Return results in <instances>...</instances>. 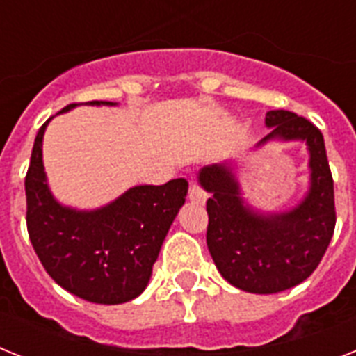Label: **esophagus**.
Instances as JSON below:
<instances>
[{"mask_svg":"<svg viewBox=\"0 0 356 356\" xmlns=\"http://www.w3.org/2000/svg\"><path fill=\"white\" fill-rule=\"evenodd\" d=\"M189 200L196 202V204H205V200H207V193L200 187L195 178L189 180Z\"/></svg>","mask_w":356,"mask_h":356,"instance_id":"esophagus-1","label":"esophagus"}]
</instances>
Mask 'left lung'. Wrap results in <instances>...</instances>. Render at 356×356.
Returning a JSON list of instances; mask_svg holds the SVG:
<instances>
[{"instance_id": "1", "label": "left lung", "mask_w": 356, "mask_h": 356, "mask_svg": "<svg viewBox=\"0 0 356 356\" xmlns=\"http://www.w3.org/2000/svg\"><path fill=\"white\" fill-rule=\"evenodd\" d=\"M271 132L262 142L304 140L309 149L311 187L289 213L258 214L245 207L227 165L202 169L207 200V248L222 277L248 293L271 295L298 286L318 267L337 224L334 189L324 136L316 125L289 111H269Z\"/></svg>"}]
</instances>
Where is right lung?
<instances>
[{
	"label": "right lung",
	"mask_w": 356,
	"mask_h": 356,
	"mask_svg": "<svg viewBox=\"0 0 356 356\" xmlns=\"http://www.w3.org/2000/svg\"><path fill=\"white\" fill-rule=\"evenodd\" d=\"M49 120L38 131L25 176L26 229L32 248L52 280L72 295L94 304L132 300L151 278L167 231L185 204L187 181L176 178L165 185H138L98 211L63 207L47 187L41 160Z\"/></svg>",
	"instance_id": "add662e5"
}]
</instances>
